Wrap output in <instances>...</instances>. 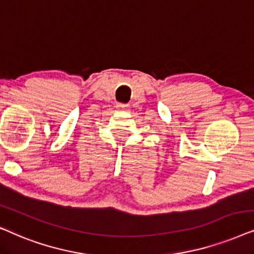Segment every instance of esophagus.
I'll return each mask as SVG.
<instances>
[{"mask_svg": "<svg viewBox=\"0 0 254 254\" xmlns=\"http://www.w3.org/2000/svg\"><path fill=\"white\" fill-rule=\"evenodd\" d=\"M116 108H117V110H120V111H127V110L130 109V106H129V104L118 103L117 106H116Z\"/></svg>", "mask_w": 254, "mask_h": 254, "instance_id": "1", "label": "esophagus"}]
</instances>
